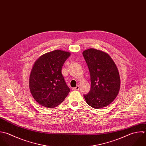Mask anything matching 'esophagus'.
Masks as SVG:
<instances>
[{
  "mask_svg": "<svg viewBox=\"0 0 146 146\" xmlns=\"http://www.w3.org/2000/svg\"><path fill=\"white\" fill-rule=\"evenodd\" d=\"M79 89H80V86H78V85H77L76 87L73 88V90H78Z\"/></svg>",
  "mask_w": 146,
  "mask_h": 146,
  "instance_id": "34e87169",
  "label": "esophagus"
}]
</instances>
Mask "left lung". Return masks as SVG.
I'll return each instance as SVG.
<instances>
[{"instance_id": "1", "label": "left lung", "mask_w": 146, "mask_h": 146, "mask_svg": "<svg viewBox=\"0 0 146 146\" xmlns=\"http://www.w3.org/2000/svg\"><path fill=\"white\" fill-rule=\"evenodd\" d=\"M90 74L91 89L84 95L86 103L94 109L110 105L118 96L121 86L118 69L107 53L90 48L82 53Z\"/></svg>"}]
</instances>
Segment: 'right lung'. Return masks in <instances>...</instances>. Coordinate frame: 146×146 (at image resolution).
I'll use <instances>...</instances> for the list:
<instances>
[{
    "label": "right lung",
    "instance_id": "add662e5",
    "mask_svg": "<svg viewBox=\"0 0 146 146\" xmlns=\"http://www.w3.org/2000/svg\"><path fill=\"white\" fill-rule=\"evenodd\" d=\"M70 56V52L57 49L42 54L35 62L29 87L32 97L40 105L55 108L70 92L61 73L62 67Z\"/></svg>",
    "mask_w": 146,
    "mask_h": 146
}]
</instances>
